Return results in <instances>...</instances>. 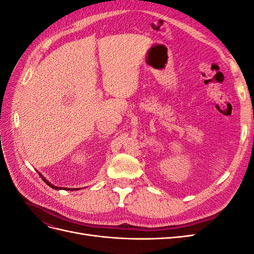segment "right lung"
<instances>
[{
    "label": "right lung",
    "mask_w": 254,
    "mask_h": 254,
    "mask_svg": "<svg viewBox=\"0 0 254 254\" xmlns=\"http://www.w3.org/2000/svg\"><path fill=\"white\" fill-rule=\"evenodd\" d=\"M40 176H41V178H42V180H43V181H44L45 183H47V184H48V186H50V187H51L52 189H54V190H60V189H61V188H58V187H55V186H53V184H52V183H50V182H49V181H48L47 179H45V178H44V177H43V176H42L41 174H40ZM64 190H79V189H66V188H64Z\"/></svg>",
    "instance_id": "obj_1"
}]
</instances>
